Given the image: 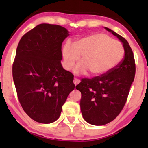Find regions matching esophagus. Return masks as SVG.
Listing matches in <instances>:
<instances>
[{
  "instance_id": "1",
  "label": "esophagus",
  "mask_w": 148,
  "mask_h": 148,
  "mask_svg": "<svg viewBox=\"0 0 148 148\" xmlns=\"http://www.w3.org/2000/svg\"><path fill=\"white\" fill-rule=\"evenodd\" d=\"M79 82H80L79 79H77V78L74 79V84L75 85V86H76V85H77Z\"/></svg>"
}]
</instances>
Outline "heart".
<instances>
[{"label": "heart", "instance_id": "heart-1", "mask_svg": "<svg viewBox=\"0 0 148 148\" xmlns=\"http://www.w3.org/2000/svg\"><path fill=\"white\" fill-rule=\"evenodd\" d=\"M123 44L107 34L96 33L72 43L67 40L62 48V65L69 71L82 56V62L74 68L77 75L90 71L93 75H101L114 68L124 56Z\"/></svg>", "mask_w": 148, "mask_h": 148}]
</instances>
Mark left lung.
Returning a JSON list of instances; mask_svg holds the SVG:
<instances>
[{
    "mask_svg": "<svg viewBox=\"0 0 148 148\" xmlns=\"http://www.w3.org/2000/svg\"><path fill=\"white\" fill-rule=\"evenodd\" d=\"M104 28L123 43L124 58L106 73L82 79L76 86L82 93L80 107L84 120L97 126L111 122L120 114L135 75L134 55L128 42L109 28Z\"/></svg>",
    "mask_w": 148,
    "mask_h": 148,
    "instance_id": "1",
    "label": "left lung"
}]
</instances>
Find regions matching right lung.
<instances>
[{
    "label": "right lung",
    "mask_w": 148,
    "mask_h": 148,
    "mask_svg": "<svg viewBox=\"0 0 148 148\" xmlns=\"http://www.w3.org/2000/svg\"><path fill=\"white\" fill-rule=\"evenodd\" d=\"M66 28L40 24L22 36L13 64V77L23 110L36 122L53 123L74 90L73 75L62 68Z\"/></svg>",
    "instance_id": "1"
}]
</instances>
